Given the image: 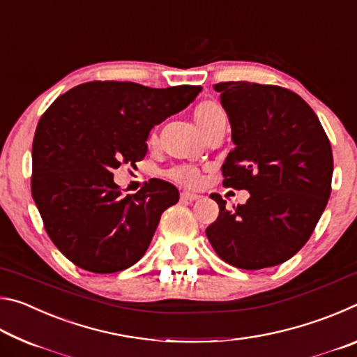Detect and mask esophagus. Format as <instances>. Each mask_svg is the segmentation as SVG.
<instances>
[{
	"mask_svg": "<svg viewBox=\"0 0 357 357\" xmlns=\"http://www.w3.org/2000/svg\"><path fill=\"white\" fill-rule=\"evenodd\" d=\"M202 195H198V193H193V192H183L181 193V200L184 203H193L197 200H200Z\"/></svg>",
	"mask_w": 357,
	"mask_h": 357,
	"instance_id": "esophagus-1",
	"label": "esophagus"
}]
</instances>
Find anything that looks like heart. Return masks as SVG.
I'll use <instances>...</instances> for the list:
<instances>
[{
	"label": "heart",
	"instance_id": "obj_1",
	"mask_svg": "<svg viewBox=\"0 0 357 357\" xmlns=\"http://www.w3.org/2000/svg\"><path fill=\"white\" fill-rule=\"evenodd\" d=\"M222 116H225V114H223L222 108L217 104H214V102H203V104H200L195 108V121L198 128L202 130L206 129L209 124H213L215 119H219ZM172 176L174 179L181 181V183L192 185L198 181V172L192 167H179V168H174L172 172Z\"/></svg>",
	"mask_w": 357,
	"mask_h": 357
}]
</instances>
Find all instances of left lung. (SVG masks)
I'll use <instances>...</instances> for the list:
<instances>
[{
  "label": "left lung",
  "instance_id": "left-lung-1",
  "mask_svg": "<svg viewBox=\"0 0 357 357\" xmlns=\"http://www.w3.org/2000/svg\"><path fill=\"white\" fill-rule=\"evenodd\" d=\"M231 124L223 185L249 190L245 204L206 228L223 261L241 269L271 268L296 255L312 236L331 195L332 149L307 102L287 88L250 82L214 84Z\"/></svg>",
  "mask_w": 357,
  "mask_h": 357
}]
</instances>
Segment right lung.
<instances>
[{
  "label": "right lung",
  "mask_w": 357,
  "mask_h": 357,
  "mask_svg": "<svg viewBox=\"0 0 357 357\" xmlns=\"http://www.w3.org/2000/svg\"><path fill=\"white\" fill-rule=\"evenodd\" d=\"M202 86L148 88L88 82L47 108L33 140L31 193L63 255L96 274L128 269L148 250L179 192L162 179L121 197L113 170L146 155L154 126L185 108Z\"/></svg>",
  "instance_id": "right-lung-1"
}]
</instances>
